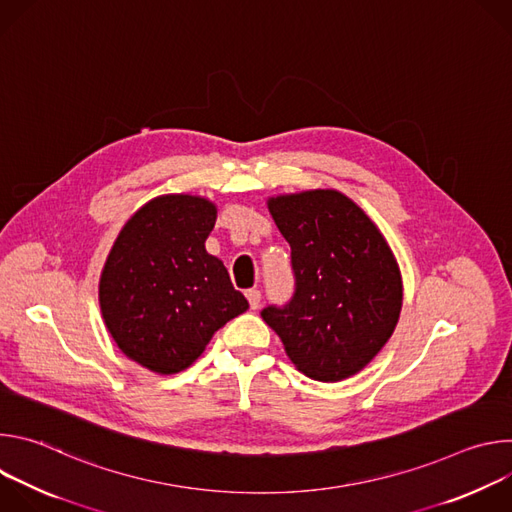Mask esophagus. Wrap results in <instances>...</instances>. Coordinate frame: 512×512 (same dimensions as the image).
Here are the masks:
<instances>
[{"label": "esophagus", "instance_id": "obj_1", "mask_svg": "<svg viewBox=\"0 0 512 512\" xmlns=\"http://www.w3.org/2000/svg\"><path fill=\"white\" fill-rule=\"evenodd\" d=\"M247 300H249V306L251 310H257L259 304H261V291L259 289H247Z\"/></svg>", "mask_w": 512, "mask_h": 512}]
</instances>
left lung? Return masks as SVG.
<instances>
[{"instance_id":"1","label":"left lung","mask_w":512,"mask_h":512,"mask_svg":"<svg viewBox=\"0 0 512 512\" xmlns=\"http://www.w3.org/2000/svg\"><path fill=\"white\" fill-rule=\"evenodd\" d=\"M267 208L291 247L296 294L261 318L300 373L322 383L350 379L399 322L397 259L369 214L334 188L271 196Z\"/></svg>"}]
</instances>
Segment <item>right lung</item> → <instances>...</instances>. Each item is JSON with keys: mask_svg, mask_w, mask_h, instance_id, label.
I'll list each match as a JSON object with an SVG mask.
<instances>
[{"mask_svg": "<svg viewBox=\"0 0 512 512\" xmlns=\"http://www.w3.org/2000/svg\"><path fill=\"white\" fill-rule=\"evenodd\" d=\"M214 223L212 200L162 194L131 214L107 255L99 279L103 322L143 369H188L214 332L249 308L223 261L204 247Z\"/></svg>", "mask_w": 512, "mask_h": 512, "instance_id": "add662e5", "label": "right lung"}]
</instances>
